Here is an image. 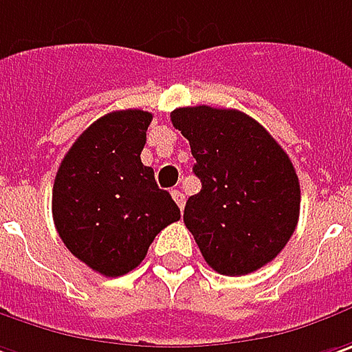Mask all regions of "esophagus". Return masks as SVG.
Masks as SVG:
<instances>
[{
	"instance_id": "1",
	"label": "esophagus",
	"mask_w": 352,
	"mask_h": 352,
	"mask_svg": "<svg viewBox=\"0 0 352 352\" xmlns=\"http://www.w3.org/2000/svg\"><path fill=\"white\" fill-rule=\"evenodd\" d=\"M171 197H173V201L177 203V206L183 210V208H185V195L179 191V189H173V191H171Z\"/></svg>"
}]
</instances>
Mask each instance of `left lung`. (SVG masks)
Masks as SVG:
<instances>
[{
	"label": "left lung",
	"instance_id": "1",
	"mask_svg": "<svg viewBox=\"0 0 352 352\" xmlns=\"http://www.w3.org/2000/svg\"><path fill=\"white\" fill-rule=\"evenodd\" d=\"M171 122L189 140L203 185L183 221L206 264L224 276L266 266L298 226L301 191L287 153L238 110L187 106L173 110Z\"/></svg>",
	"mask_w": 352,
	"mask_h": 352
}]
</instances>
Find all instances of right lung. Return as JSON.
Segmentation results:
<instances>
[{
  "mask_svg": "<svg viewBox=\"0 0 352 352\" xmlns=\"http://www.w3.org/2000/svg\"><path fill=\"white\" fill-rule=\"evenodd\" d=\"M153 116L118 110L98 118L60 161L53 219L65 246L106 278L142 264L161 230L181 219L171 195L142 163Z\"/></svg>",
  "mask_w": 352,
  "mask_h": 352,
  "instance_id": "1",
  "label": "right lung"
}]
</instances>
